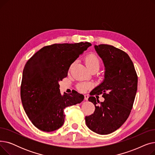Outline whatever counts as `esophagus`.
<instances>
[{
    "label": "esophagus",
    "mask_w": 155,
    "mask_h": 155,
    "mask_svg": "<svg viewBox=\"0 0 155 155\" xmlns=\"http://www.w3.org/2000/svg\"><path fill=\"white\" fill-rule=\"evenodd\" d=\"M84 97H85V101H88V95H87V94H85V95H84Z\"/></svg>",
    "instance_id": "obj_1"
}]
</instances>
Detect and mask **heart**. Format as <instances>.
Returning <instances> with one entry per match:
<instances>
[{
  "label": "heart",
  "instance_id": "b5f03b06",
  "mask_svg": "<svg viewBox=\"0 0 155 155\" xmlns=\"http://www.w3.org/2000/svg\"><path fill=\"white\" fill-rule=\"evenodd\" d=\"M85 63L87 67L89 70H92L94 69L99 70L101 67V60L99 57L94 54H90L85 56L84 59ZM73 64H71L70 67V69L71 68ZM92 86L91 83L88 82H80L77 85V88L80 91L85 92L88 88H91Z\"/></svg>",
  "mask_w": 155,
  "mask_h": 155
}]
</instances>
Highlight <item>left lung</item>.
Listing matches in <instances>:
<instances>
[{
	"label": "left lung",
	"instance_id": "obj_1",
	"mask_svg": "<svg viewBox=\"0 0 155 155\" xmlns=\"http://www.w3.org/2000/svg\"><path fill=\"white\" fill-rule=\"evenodd\" d=\"M94 48L104 64V78L90 93L88 101L95 109L92 115L85 117V123L94 133L108 134L128 118L137 92V76L133 61L124 51L108 45ZM102 93L105 99L100 103L93 95Z\"/></svg>",
	"mask_w": 155,
	"mask_h": 155
}]
</instances>
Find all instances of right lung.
I'll return each mask as SVG.
<instances>
[{
    "instance_id": "add662e5",
    "label": "right lung",
    "mask_w": 155,
    "mask_h": 155,
    "mask_svg": "<svg viewBox=\"0 0 155 155\" xmlns=\"http://www.w3.org/2000/svg\"><path fill=\"white\" fill-rule=\"evenodd\" d=\"M92 46L88 42L54 44L42 48L24 68L21 98L24 110L35 126L51 132L64 121L65 107L82 102L84 95L60 91L59 82L68 75L70 65Z\"/></svg>"
}]
</instances>
